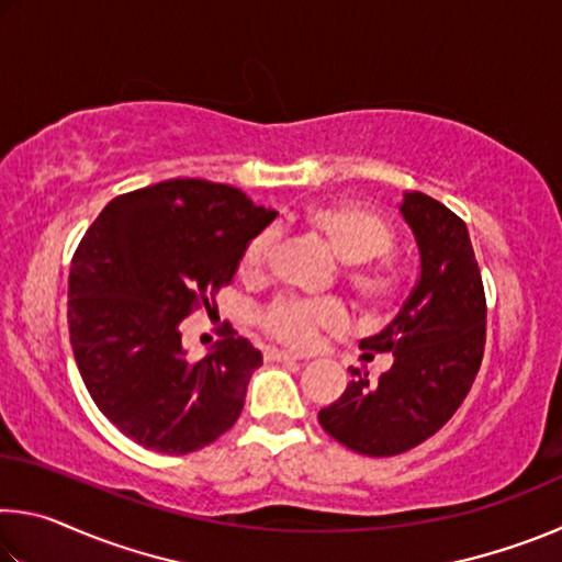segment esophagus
<instances>
[{"label":"esophagus","instance_id":"34e87169","mask_svg":"<svg viewBox=\"0 0 562 562\" xmlns=\"http://www.w3.org/2000/svg\"><path fill=\"white\" fill-rule=\"evenodd\" d=\"M265 359H268V361H297L300 357H297V355H292V351L268 349V351H265Z\"/></svg>","mask_w":562,"mask_h":562}]
</instances>
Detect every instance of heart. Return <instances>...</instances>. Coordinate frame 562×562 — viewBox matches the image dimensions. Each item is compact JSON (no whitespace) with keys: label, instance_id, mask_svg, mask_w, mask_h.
Wrapping results in <instances>:
<instances>
[{"label":"heart","instance_id":"heart-1","mask_svg":"<svg viewBox=\"0 0 562 562\" xmlns=\"http://www.w3.org/2000/svg\"><path fill=\"white\" fill-rule=\"evenodd\" d=\"M304 225L312 233H317L327 243L331 255L339 262L355 265L347 272V288L355 292V297L372 310H382L394 300L396 280L386 270H364L357 265H367L389 250L392 235L386 225L364 207L335 203L319 205L304 213ZM274 235L272 231H262L245 245L237 262V272L245 282H260L268 272L272 255ZM347 310L337 300H297L280 297L260 315V325L272 339L282 341L292 349L315 347L319 337L339 335L347 327Z\"/></svg>","mask_w":562,"mask_h":562}]
</instances>
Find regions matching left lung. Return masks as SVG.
<instances>
[{
    "label": "left lung",
    "instance_id": "1",
    "mask_svg": "<svg viewBox=\"0 0 562 562\" xmlns=\"http://www.w3.org/2000/svg\"><path fill=\"white\" fill-rule=\"evenodd\" d=\"M414 235L418 282L374 337L359 341L367 361L392 355V369L351 382L319 408L331 439L364 456H396L424 443L456 414L479 374L486 347V294L465 223L443 203L404 193L398 205Z\"/></svg>",
    "mask_w": 562,
    "mask_h": 562
}]
</instances>
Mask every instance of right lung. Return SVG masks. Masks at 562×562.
Segmentation results:
<instances>
[{
    "label": "right lung",
    "mask_w": 562,
    "mask_h": 562,
    "mask_svg": "<svg viewBox=\"0 0 562 562\" xmlns=\"http://www.w3.org/2000/svg\"><path fill=\"white\" fill-rule=\"evenodd\" d=\"M243 190L173 178L123 193L81 237L69 272V337L93 404L144 449L183 456L243 412L262 355L227 325L188 361L180 322L231 284L245 245L274 221Z\"/></svg>",
    "instance_id": "1"
}]
</instances>
